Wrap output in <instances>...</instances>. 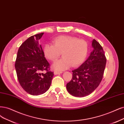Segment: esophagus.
<instances>
[{
  "mask_svg": "<svg viewBox=\"0 0 124 124\" xmlns=\"http://www.w3.org/2000/svg\"><path fill=\"white\" fill-rule=\"evenodd\" d=\"M62 71H54V74L55 75L61 74H62Z\"/></svg>",
  "mask_w": 124,
  "mask_h": 124,
  "instance_id": "obj_1",
  "label": "esophagus"
}]
</instances>
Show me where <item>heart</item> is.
Wrapping results in <instances>:
<instances>
[{"label":"heart","mask_w":124,"mask_h":124,"mask_svg":"<svg viewBox=\"0 0 124 124\" xmlns=\"http://www.w3.org/2000/svg\"><path fill=\"white\" fill-rule=\"evenodd\" d=\"M54 44H45L43 52L45 57L49 60L56 61L61 53L63 58L55 62L53 69L64 70L71 65L76 67L84 62L88 53V45L83 39L70 36H60L54 40Z\"/></svg>","instance_id":"b5f03b06"}]
</instances>
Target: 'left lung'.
Listing matches in <instances>:
<instances>
[{"instance_id":"1","label":"left lung","mask_w":124,"mask_h":124,"mask_svg":"<svg viewBox=\"0 0 124 124\" xmlns=\"http://www.w3.org/2000/svg\"><path fill=\"white\" fill-rule=\"evenodd\" d=\"M89 57L77 69L72 70V78L66 84L68 93L76 97H84L92 93L101 82L106 59L101 45L95 39Z\"/></svg>"}]
</instances>
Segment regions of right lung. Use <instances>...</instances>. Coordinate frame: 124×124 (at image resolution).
Listing matches in <instances>:
<instances>
[{"instance_id": "obj_1", "label": "right lung", "mask_w": 124, "mask_h": 124, "mask_svg": "<svg viewBox=\"0 0 124 124\" xmlns=\"http://www.w3.org/2000/svg\"><path fill=\"white\" fill-rule=\"evenodd\" d=\"M44 33L30 37L18 50L15 69L18 81L26 93L38 95L47 91L51 85L54 72L44 57L39 40ZM46 70L45 74L41 72Z\"/></svg>"}]
</instances>
